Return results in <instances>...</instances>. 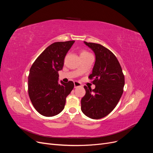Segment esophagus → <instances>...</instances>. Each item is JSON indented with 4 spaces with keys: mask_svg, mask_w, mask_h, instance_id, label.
Returning a JSON list of instances; mask_svg holds the SVG:
<instances>
[{
    "mask_svg": "<svg viewBox=\"0 0 153 153\" xmlns=\"http://www.w3.org/2000/svg\"><path fill=\"white\" fill-rule=\"evenodd\" d=\"M74 86H75V88H76L78 87L81 86V84L78 82H74Z\"/></svg>",
    "mask_w": 153,
    "mask_h": 153,
    "instance_id": "1",
    "label": "esophagus"
}]
</instances>
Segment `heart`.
<instances>
[{"mask_svg": "<svg viewBox=\"0 0 153 153\" xmlns=\"http://www.w3.org/2000/svg\"><path fill=\"white\" fill-rule=\"evenodd\" d=\"M87 54H89V53H88L86 51H82L80 53V55H87Z\"/></svg>", "mask_w": 153, "mask_h": 153, "instance_id": "b5f03b06", "label": "heart"}]
</instances>
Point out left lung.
<instances>
[{"label":"left lung","instance_id":"1","mask_svg":"<svg viewBox=\"0 0 153 153\" xmlns=\"http://www.w3.org/2000/svg\"><path fill=\"white\" fill-rule=\"evenodd\" d=\"M85 45L93 51L96 61L89 75L96 87L84 86L85 95L81 100V110L88 117L99 119L108 115L117 105L123 93L124 76L115 55L100 44Z\"/></svg>","mask_w":153,"mask_h":153}]
</instances>
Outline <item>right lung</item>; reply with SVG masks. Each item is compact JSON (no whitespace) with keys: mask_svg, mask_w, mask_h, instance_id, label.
Segmentation results:
<instances>
[{"mask_svg":"<svg viewBox=\"0 0 153 153\" xmlns=\"http://www.w3.org/2000/svg\"><path fill=\"white\" fill-rule=\"evenodd\" d=\"M75 41L55 42L46 48L32 64L28 77V92L35 109L43 116L61 113L66 97L74 87L69 81L59 83L58 72L62 69L64 58Z\"/></svg>","mask_w":153,"mask_h":153,"instance_id":"add662e5","label":"right lung"}]
</instances>
